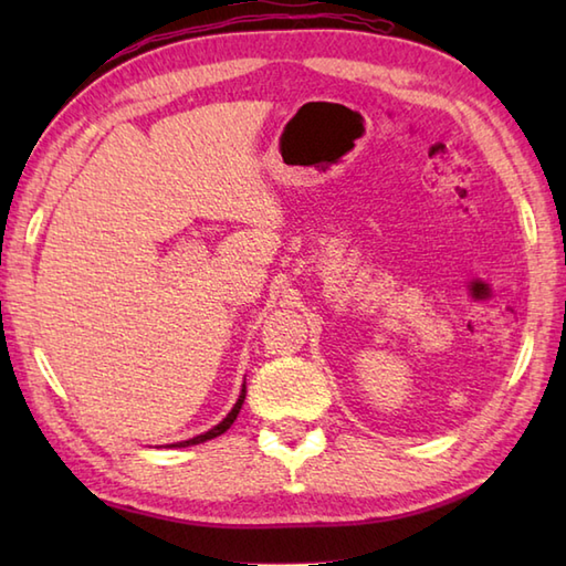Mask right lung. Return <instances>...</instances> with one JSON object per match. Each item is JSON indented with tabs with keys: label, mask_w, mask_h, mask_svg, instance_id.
Here are the masks:
<instances>
[{
	"label": "right lung",
	"mask_w": 566,
	"mask_h": 566,
	"mask_svg": "<svg viewBox=\"0 0 566 566\" xmlns=\"http://www.w3.org/2000/svg\"><path fill=\"white\" fill-rule=\"evenodd\" d=\"M243 401H245V384H243V389H240L238 401L233 403V408H231V411H228V416L221 420L219 426H213L211 430L201 432V436H197V438H189V440H182V442H172V444H167V448H189V444H199V442H207V440H211V438H219V436H223V432L233 426V420L238 418V413H240V406H243Z\"/></svg>",
	"instance_id": "right-lung-1"
}]
</instances>
